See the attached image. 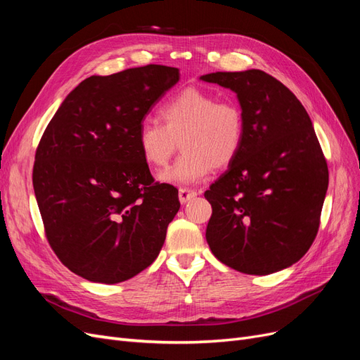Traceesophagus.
Instances as JSON below:
<instances>
[{"label":"esophagus","mask_w":360,"mask_h":360,"mask_svg":"<svg viewBox=\"0 0 360 360\" xmlns=\"http://www.w3.org/2000/svg\"><path fill=\"white\" fill-rule=\"evenodd\" d=\"M197 195H198L197 191L189 189V188H181L179 191V200H180L181 204H186V202H189L191 200H193L195 197H197Z\"/></svg>","instance_id":"obj_1"}]
</instances>
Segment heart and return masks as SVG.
I'll return each instance as SVG.
<instances>
[{
  "label": "heart",
  "instance_id": "1",
  "mask_svg": "<svg viewBox=\"0 0 360 360\" xmlns=\"http://www.w3.org/2000/svg\"><path fill=\"white\" fill-rule=\"evenodd\" d=\"M159 123L146 120L136 134L139 155L150 168H165L177 150L176 165L162 172L159 181L191 186L225 168L240 153L245 139V115L240 105L200 89L172 96L158 111Z\"/></svg>",
  "mask_w": 360,
  "mask_h": 360
}]
</instances>
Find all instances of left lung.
<instances>
[{
	"mask_svg": "<svg viewBox=\"0 0 360 360\" xmlns=\"http://www.w3.org/2000/svg\"><path fill=\"white\" fill-rule=\"evenodd\" d=\"M201 81L230 89L245 115L240 153L204 197L205 238L225 266L270 275L308 252L329 184L311 118L287 86L263 70L216 72Z\"/></svg>",
	"mask_w": 360,
	"mask_h": 360,
	"instance_id": "obj_1",
	"label": "left lung"
}]
</instances>
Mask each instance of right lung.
Listing matches in <instances>:
<instances>
[{
  "label": "right lung",
  "mask_w": 360,
  "mask_h": 360,
  "mask_svg": "<svg viewBox=\"0 0 360 360\" xmlns=\"http://www.w3.org/2000/svg\"><path fill=\"white\" fill-rule=\"evenodd\" d=\"M179 79V69L159 64L93 75L68 94L40 139L32 186L48 242L86 281L134 278L165 242L179 191L155 183L136 134Z\"/></svg>",
  "instance_id": "add662e5"
}]
</instances>
